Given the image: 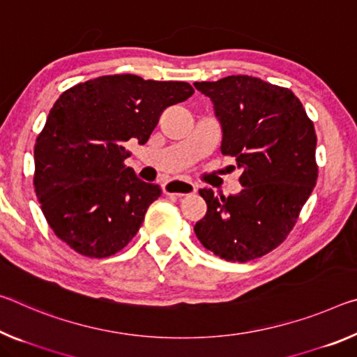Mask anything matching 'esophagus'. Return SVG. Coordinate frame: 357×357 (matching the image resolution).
<instances>
[{
	"mask_svg": "<svg viewBox=\"0 0 357 357\" xmlns=\"http://www.w3.org/2000/svg\"><path fill=\"white\" fill-rule=\"evenodd\" d=\"M197 189L195 185L189 183V181H183V179H172L163 185V192L167 195H174V197H184V195H190L194 194Z\"/></svg>",
	"mask_w": 357,
	"mask_h": 357,
	"instance_id": "1",
	"label": "esophagus"
}]
</instances>
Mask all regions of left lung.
Segmentation results:
<instances>
[{
    "instance_id": "obj_1",
    "label": "left lung",
    "mask_w": 357,
    "mask_h": 357,
    "mask_svg": "<svg viewBox=\"0 0 357 357\" xmlns=\"http://www.w3.org/2000/svg\"><path fill=\"white\" fill-rule=\"evenodd\" d=\"M222 128L220 152L243 169V190L216 197L200 189L205 218L194 231L220 259L248 262L278 248L296 225L318 179L314 126L289 89L252 76L195 82Z\"/></svg>"
}]
</instances>
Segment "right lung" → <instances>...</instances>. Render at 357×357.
<instances>
[{"label": "right lung", "mask_w": 357, "mask_h": 357, "mask_svg": "<svg viewBox=\"0 0 357 357\" xmlns=\"http://www.w3.org/2000/svg\"><path fill=\"white\" fill-rule=\"evenodd\" d=\"M194 93L190 84L135 75L65 90L35 144V192L50 229L71 250L109 257L137 235L162 194L126 167L127 141L144 144L158 117Z\"/></svg>", "instance_id": "1"}]
</instances>
